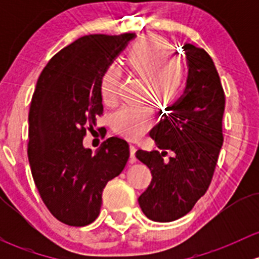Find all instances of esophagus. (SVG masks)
I'll use <instances>...</instances> for the list:
<instances>
[{
	"label": "esophagus",
	"mask_w": 259,
	"mask_h": 259,
	"mask_svg": "<svg viewBox=\"0 0 259 259\" xmlns=\"http://www.w3.org/2000/svg\"><path fill=\"white\" fill-rule=\"evenodd\" d=\"M135 153H137V146L134 144H130V163H135L137 161Z\"/></svg>",
	"instance_id": "esophagus-1"
}]
</instances>
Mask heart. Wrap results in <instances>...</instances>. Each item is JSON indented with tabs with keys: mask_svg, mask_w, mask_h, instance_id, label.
I'll list each match as a JSON object with an SVG mask.
<instances>
[{
	"mask_svg": "<svg viewBox=\"0 0 259 259\" xmlns=\"http://www.w3.org/2000/svg\"><path fill=\"white\" fill-rule=\"evenodd\" d=\"M173 45L165 38L151 36L140 40L127 55V67L148 80L146 95L159 103L174 104L182 96L187 85V65L174 56ZM120 71L115 66L106 69L101 77V98L106 105L117 100ZM153 117V108L148 104L122 106L114 115L115 132L129 139H137L145 133Z\"/></svg>",
	"mask_w": 259,
	"mask_h": 259,
	"instance_id": "heart-1",
	"label": "heart"
}]
</instances>
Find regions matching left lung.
<instances>
[{
	"label": "left lung",
	"instance_id": "left-lung-1",
	"mask_svg": "<svg viewBox=\"0 0 259 259\" xmlns=\"http://www.w3.org/2000/svg\"><path fill=\"white\" fill-rule=\"evenodd\" d=\"M183 49L189 67L184 94L149 133L161 151L135 153L153 177L138 202L154 222L177 221L193 209L209 188L223 145L226 96L218 71L205 50ZM166 150L174 155L165 161Z\"/></svg>",
	"mask_w": 259,
	"mask_h": 259
}]
</instances>
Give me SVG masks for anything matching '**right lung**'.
<instances>
[{"instance_id":"1","label":"right lung","mask_w":259,"mask_h":259,"mask_svg":"<svg viewBox=\"0 0 259 259\" xmlns=\"http://www.w3.org/2000/svg\"><path fill=\"white\" fill-rule=\"evenodd\" d=\"M135 36H82L50 60L36 83L28 113L31 173L48 209L67 226L98 218L106 183L129 159L124 139L109 138L96 154L82 140L103 114L104 72Z\"/></svg>"}]
</instances>
